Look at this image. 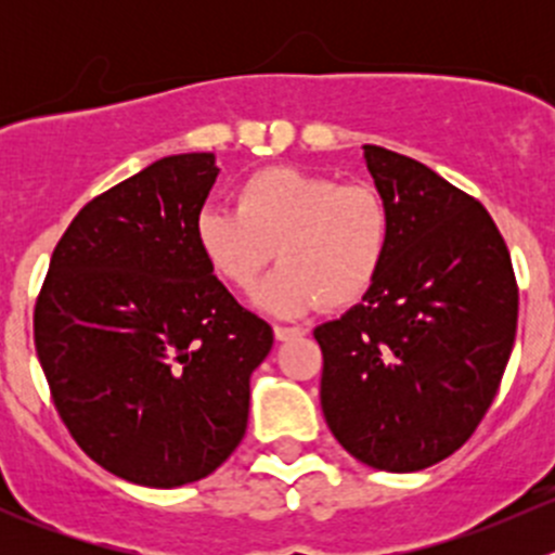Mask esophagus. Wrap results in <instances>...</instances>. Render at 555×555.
I'll return each instance as SVG.
<instances>
[{
  "instance_id": "1",
  "label": "esophagus",
  "mask_w": 555,
  "mask_h": 555,
  "mask_svg": "<svg viewBox=\"0 0 555 555\" xmlns=\"http://www.w3.org/2000/svg\"><path fill=\"white\" fill-rule=\"evenodd\" d=\"M273 335H276V340H289V338H298V335H304V330L287 327V324H273Z\"/></svg>"
}]
</instances>
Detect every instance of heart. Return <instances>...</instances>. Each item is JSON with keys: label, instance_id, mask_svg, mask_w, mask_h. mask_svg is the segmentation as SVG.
<instances>
[{"label": "heart", "instance_id": "1", "mask_svg": "<svg viewBox=\"0 0 555 555\" xmlns=\"http://www.w3.org/2000/svg\"><path fill=\"white\" fill-rule=\"evenodd\" d=\"M195 242L211 271L242 293L276 255L282 268L257 295L266 309H346L382 276L391 209L373 184L273 166L238 184L236 209L206 206L195 217Z\"/></svg>", "mask_w": 555, "mask_h": 555}]
</instances>
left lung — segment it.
<instances>
[{
    "label": "left lung",
    "mask_w": 555,
    "mask_h": 555,
    "mask_svg": "<svg viewBox=\"0 0 555 555\" xmlns=\"http://www.w3.org/2000/svg\"><path fill=\"white\" fill-rule=\"evenodd\" d=\"M391 209V246L362 304L313 330L322 411L362 464L416 473L462 449L494 402L518 284L480 201L408 155L365 144Z\"/></svg>",
    "instance_id": "1"
}]
</instances>
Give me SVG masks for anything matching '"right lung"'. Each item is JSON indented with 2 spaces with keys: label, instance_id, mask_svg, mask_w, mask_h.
Segmentation results:
<instances>
[{
  "label": "right lung",
  "instance_id": "right-lung-1",
  "mask_svg": "<svg viewBox=\"0 0 555 555\" xmlns=\"http://www.w3.org/2000/svg\"><path fill=\"white\" fill-rule=\"evenodd\" d=\"M220 169L155 160L88 201L50 257L35 346L75 443L112 475L173 489L242 443L249 376L273 346L195 242Z\"/></svg>",
  "mask_w": 555,
  "mask_h": 555
}]
</instances>
